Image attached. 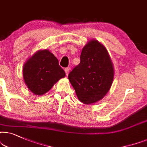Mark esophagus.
<instances>
[{
	"label": "esophagus",
	"mask_w": 147,
	"mask_h": 147,
	"mask_svg": "<svg viewBox=\"0 0 147 147\" xmlns=\"http://www.w3.org/2000/svg\"><path fill=\"white\" fill-rule=\"evenodd\" d=\"M69 70H70V68H64V71L66 72V75L67 76L68 75V72H69Z\"/></svg>",
	"instance_id": "obj_1"
}]
</instances>
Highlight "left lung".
<instances>
[{"label":"left lung","mask_w":147,"mask_h":147,"mask_svg":"<svg viewBox=\"0 0 147 147\" xmlns=\"http://www.w3.org/2000/svg\"><path fill=\"white\" fill-rule=\"evenodd\" d=\"M80 58L68 79L78 99L91 104L102 99L110 89L114 75L113 64L106 48L94 40L85 45Z\"/></svg>","instance_id":"1"}]
</instances>
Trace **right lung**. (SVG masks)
Wrapping results in <instances>:
<instances>
[{
    "mask_svg": "<svg viewBox=\"0 0 147 147\" xmlns=\"http://www.w3.org/2000/svg\"><path fill=\"white\" fill-rule=\"evenodd\" d=\"M23 70L25 84L37 95L47 93L66 75L57 58L48 50L36 52L24 64Z\"/></svg>",
    "mask_w": 147,
    "mask_h": 147,
    "instance_id": "1",
    "label": "right lung"
}]
</instances>
